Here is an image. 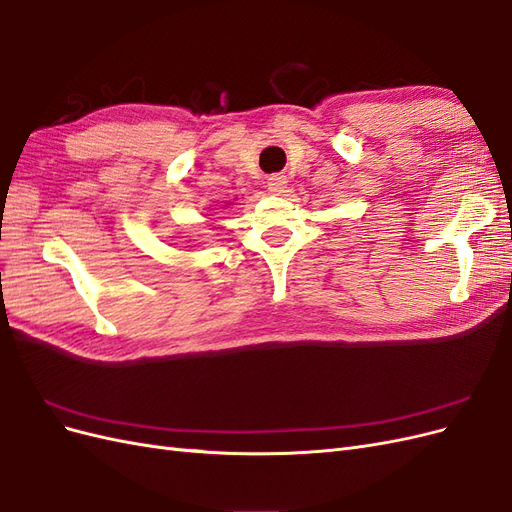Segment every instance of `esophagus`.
Wrapping results in <instances>:
<instances>
[{
	"label": "esophagus",
	"mask_w": 512,
	"mask_h": 512,
	"mask_svg": "<svg viewBox=\"0 0 512 512\" xmlns=\"http://www.w3.org/2000/svg\"><path fill=\"white\" fill-rule=\"evenodd\" d=\"M286 185H288L286 175H271L267 179V188L271 194H282L286 190Z\"/></svg>",
	"instance_id": "1"
}]
</instances>
